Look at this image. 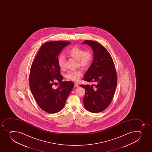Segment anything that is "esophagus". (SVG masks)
Wrapping results in <instances>:
<instances>
[{"label": "esophagus", "mask_w": 152, "mask_h": 152, "mask_svg": "<svg viewBox=\"0 0 152 152\" xmlns=\"http://www.w3.org/2000/svg\"><path fill=\"white\" fill-rule=\"evenodd\" d=\"M78 87L79 85L77 83H75V84H74V87Z\"/></svg>", "instance_id": "obj_1"}]
</instances>
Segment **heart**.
<instances>
[{
  "label": "heart",
  "instance_id": "heart-1",
  "mask_svg": "<svg viewBox=\"0 0 152 152\" xmlns=\"http://www.w3.org/2000/svg\"><path fill=\"white\" fill-rule=\"evenodd\" d=\"M67 54L70 57L77 60L78 66L83 69H87L92 63L93 59V54L89 50H84V49L74 45L71 47L67 51ZM57 62L59 67L63 69L65 68V58L63 55L59 56L57 58ZM83 75V72L80 70L70 71L65 75L66 78L72 81L77 82L80 80Z\"/></svg>",
  "mask_w": 152,
  "mask_h": 152
}]
</instances>
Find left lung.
I'll use <instances>...</instances> for the list:
<instances>
[{"label": "left lung", "instance_id": "left-lung-1", "mask_svg": "<svg viewBox=\"0 0 152 152\" xmlns=\"http://www.w3.org/2000/svg\"><path fill=\"white\" fill-rule=\"evenodd\" d=\"M92 47L94 60L84 75V80L96 84L80 85L84 88L83 103L86 110L93 113H100L110 105L117 86V74L110 53L102 45L85 40L83 44Z\"/></svg>", "mask_w": 152, "mask_h": 152}]
</instances>
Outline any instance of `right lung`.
<instances>
[{
    "mask_svg": "<svg viewBox=\"0 0 152 152\" xmlns=\"http://www.w3.org/2000/svg\"><path fill=\"white\" fill-rule=\"evenodd\" d=\"M69 42H45L39 48L32 62L29 75L30 88L39 107L47 113H55L63 108L73 89L71 81L62 82L57 58L58 54ZM60 83L56 88L54 84Z\"/></svg>",
    "mask_w": 152,
    "mask_h": 152,
    "instance_id": "obj_1",
    "label": "right lung"
}]
</instances>
